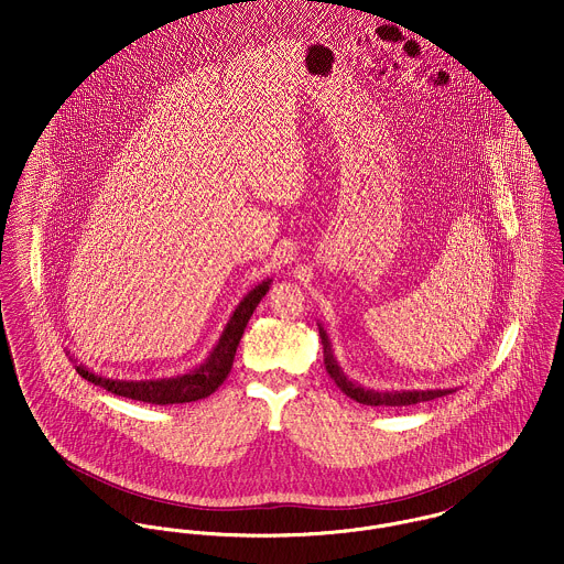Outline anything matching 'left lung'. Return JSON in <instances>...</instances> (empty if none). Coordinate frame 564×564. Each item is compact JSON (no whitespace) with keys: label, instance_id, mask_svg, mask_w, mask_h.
<instances>
[{"label":"left lung","instance_id":"1","mask_svg":"<svg viewBox=\"0 0 564 564\" xmlns=\"http://www.w3.org/2000/svg\"><path fill=\"white\" fill-rule=\"evenodd\" d=\"M319 336H322L323 345V362H325V371L329 373V378L336 382V387L351 400H356L358 403H367V405H410V403L430 402V400H436V398H443L452 391H402V393H378V391H367L354 382H349L345 378V373L340 371L334 354H332V347H329V340H327V334L325 329L319 327Z\"/></svg>","mask_w":564,"mask_h":564}]
</instances>
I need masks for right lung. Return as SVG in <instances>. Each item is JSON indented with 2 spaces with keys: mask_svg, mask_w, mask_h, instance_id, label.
<instances>
[{
  "mask_svg": "<svg viewBox=\"0 0 564 564\" xmlns=\"http://www.w3.org/2000/svg\"><path fill=\"white\" fill-rule=\"evenodd\" d=\"M269 284H271V280L258 284L253 291H249L242 297L239 308L230 317L217 347L208 356V360L204 365H199L197 369L184 373V376L164 378V380H145V382H126V380H108V378L95 376L84 367H76V371L80 373L84 380L106 389L108 393H115V395L128 398V400H137V402L166 405V403L204 400V398L213 395L224 384V380L228 378V373L232 369V362H235L237 347L241 343L245 325L249 322V317L253 315L260 300L264 297V293L269 291Z\"/></svg>",
  "mask_w": 564,
  "mask_h": 564,
  "instance_id": "add662e5",
  "label": "right lung"
}]
</instances>
